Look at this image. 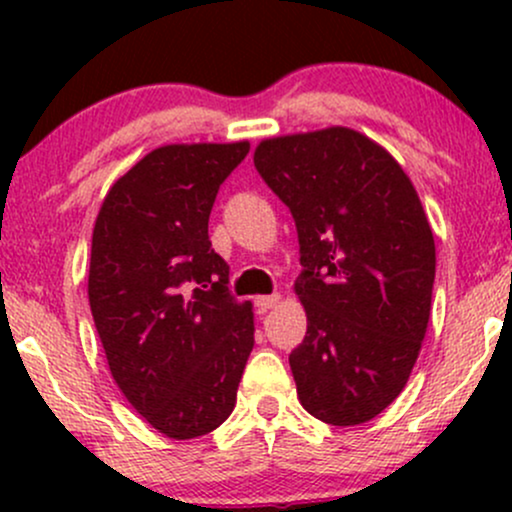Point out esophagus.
<instances>
[{
  "label": "esophagus",
  "mask_w": 512,
  "mask_h": 512,
  "mask_svg": "<svg viewBox=\"0 0 512 512\" xmlns=\"http://www.w3.org/2000/svg\"><path fill=\"white\" fill-rule=\"evenodd\" d=\"M281 301V296L279 293H272V296H257L255 298V308H257V313H267V310H272L276 303Z\"/></svg>",
  "instance_id": "obj_1"
}]
</instances>
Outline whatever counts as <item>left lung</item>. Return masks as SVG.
Masks as SVG:
<instances>
[{
    "label": "left lung",
    "instance_id": "8db88e82",
    "mask_svg": "<svg viewBox=\"0 0 512 512\" xmlns=\"http://www.w3.org/2000/svg\"><path fill=\"white\" fill-rule=\"evenodd\" d=\"M252 158L301 243L298 399L325 424H366L404 390L431 317L436 243L421 199L390 151L349 127L262 139Z\"/></svg>",
    "mask_w": 512,
    "mask_h": 512
}]
</instances>
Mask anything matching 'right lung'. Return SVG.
<instances>
[{
	"label": "right lung",
	"instance_id": "right-lung-1",
	"mask_svg": "<svg viewBox=\"0 0 512 512\" xmlns=\"http://www.w3.org/2000/svg\"><path fill=\"white\" fill-rule=\"evenodd\" d=\"M248 151L158 146L113 182L93 226L88 303L110 375L175 440L231 416L255 346L252 303L228 293V264L209 240L219 185Z\"/></svg>",
	"mask_w": 512,
	"mask_h": 512
}]
</instances>
